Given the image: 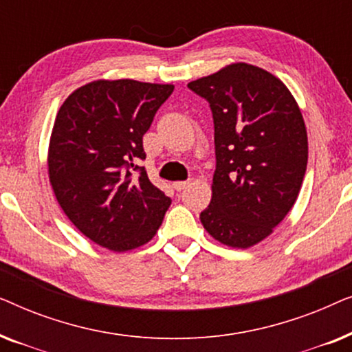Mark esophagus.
Returning a JSON list of instances; mask_svg holds the SVG:
<instances>
[{
    "instance_id": "1",
    "label": "esophagus",
    "mask_w": 352,
    "mask_h": 352,
    "mask_svg": "<svg viewBox=\"0 0 352 352\" xmlns=\"http://www.w3.org/2000/svg\"><path fill=\"white\" fill-rule=\"evenodd\" d=\"M187 186H189V181H176V182H173V187H175V190H177V192L184 190Z\"/></svg>"
}]
</instances>
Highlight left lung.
<instances>
[{"label":"left lung","instance_id":"obj_1","mask_svg":"<svg viewBox=\"0 0 352 352\" xmlns=\"http://www.w3.org/2000/svg\"><path fill=\"white\" fill-rule=\"evenodd\" d=\"M210 102L216 170L200 221L211 237L250 248L272 234L301 190L307 133L290 89L256 65L237 62L190 81Z\"/></svg>","mask_w":352,"mask_h":352}]
</instances>
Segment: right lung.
I'll use <instances>...</instances> for the list:
<instances>
[{"mask_svg": "<svg viewBox=\"0 0 352 352\" xmlns=\"http://www.w3.org/2000/svg\"><path fill=\"white\" fill-rule=\"evenodd\" d=\"M173 89L96 80L75 89L56 115L47 151L52 190L75 228L110 252L151 242L171 205L136 162L146 158L142 136Z\"/></svg>", "mask_w": 352, "mask_h": 352, "instance_id": "right-lung-1", "label": "right lung"}]
</instances>
